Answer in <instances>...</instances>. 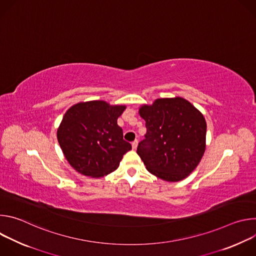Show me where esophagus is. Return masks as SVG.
I'll list each match as a JSON object with an SVG mask.
<instances>
[{"instance_id":"34e87169","label":"esophagus","mask_w":256,"mask_h":256,"mask_svg":"<svg viewBox=\"0 0 256 256\" xmlns=\"http://www.w3.org/2000/svg\"><path fill=\"white\" fill-rule=\"evenodd\" d=\"M132 147L134 150L136 149V147H138V140H134L132 142Z\"/></svg>"}]
</instances>
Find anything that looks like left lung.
<instances>
[{"label": "left lung", "instance_id": "1", "mask_svg": "<svg viewBox=\"0 0 256 256\" xmlns=\"http://www.w3.org/2000/svg\"><path fill=\"white\" fill-rule=\"evenodd\" d=\"M147 134L136 153L147 170L166 181L188 176L206 150V124L204 116L188 100L160 98L140 108Z\"/></svg>", "mask_w": 256, "mask_h": 256}]
</instances>
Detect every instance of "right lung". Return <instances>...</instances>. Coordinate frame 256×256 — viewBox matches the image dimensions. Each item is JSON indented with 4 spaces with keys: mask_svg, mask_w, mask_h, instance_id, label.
Here are the masks:
<instances>
[{
    "mask_svg": "<svg viewBox=\"0 0 256 256\" xmlns=\"http://www.w3.org/2000/svg\"><path fill=\"white\" fill-rule=\"evenodd\" d=\"M126 106L105 101L81 102L64 114L58 140L70 165L79 173L102 177L114 171L132 144L118 124Z\"/></svg>",
    "mask_w": 256,
    "mask_h": 256,
    "instance_id": "right-lung-1",
    "label": "right lung"
}]
</instances>
